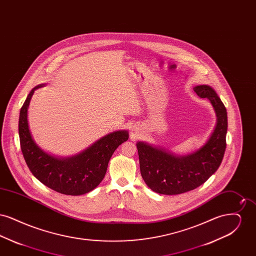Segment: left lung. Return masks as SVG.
<instances>
[{
	"instance_id": "left-lung-1",
	"label": "left lung",
	"mask_w": 256,
	"mask_h": 256,
	"mask_svg": "<svg viewBox=\"0 0 256 256\" xmlns=\"http://www.w3.org/2000/svg\"><path fill=\"white\" fill-rule=\"evenodd\" d=\"M200 98H207L217 116L214 132L206 143L188 156H176L145 142L136 144L141 176L146 185L163 195H178L194 190L218 170L226 148L228 113L216 91L209 86L194 88Z\"/></svg>"
}]
</instances>
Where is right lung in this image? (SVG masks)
I'll use <instances>...</instances> for the list:
<instances>
[{"mask_svg": "<svg viewBox=\"0 0 256 256\" xmlns=\"http://www.w3.org/2000/svg\"><path fill=\"white\" fill-rule=\"evenodd\" d=\"M26 98L19 116V137L24 161L40 182L64 195H84L95 189L104 180L115 150L128 139L126 130L108 134L82 152L58 158L45 152L34 142L28 122V108L37 88Z\"/></svg>", "mask_w": 256, "mask_h": 256, "instance_id": "1", "label": "right lung"}]
</instances>
